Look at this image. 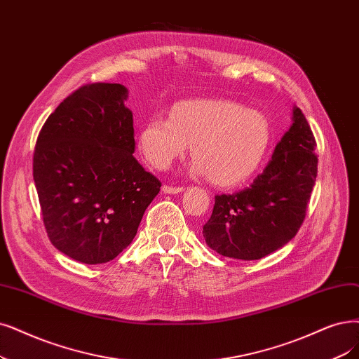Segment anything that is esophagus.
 <instances>
[{"label": "esophagus", "mask_w": 359, "mask_h": 359, "mask_svg": "<svg viewBox=\"0 0 359 359\" xmlns=\"http://www.w3.org/2000/svg\"><path fill=\"white\" fill-rule=\"evenodd\" d=\"M183 187H170V184H164L163 187V192L164 194H182L183 192Z\"/></svg>", "instance_id": "obj_1"}]
</instances>
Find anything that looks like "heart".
Returning a JSON list of instances; mask_svg holds the SVG:
<instances>
[{"label":"heart","mask_w":359,"mask_h":359,"mask_svg":"<svg viewBox=\"0 0 359 359\" xmlns=\"http://www.w3.org/2000/svg\"><path fill=\"white\" fill-rule=\"evenodd\" d=\"M191 144V171L217 187H236L262 165L271 144V126L263 114L232 100L195 99L176 103L168 118L155 116L137 133L146 161L168 168Z\"/></svg>","instance_id":"b5f03b06"}]
</instances>
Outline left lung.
<instances>
[{"label": "left lung", "instance_id": "obj_1", "mask_svg": "<svg viewBox=\"0 0 359 359\" xmlns=\"http://www.w3.org/2000/svg\"><path fill=\"white\" fill-rule=\"evenodd\" d=\"M291 119L293 124L251 187L232 195H216L203 235L219 255L259 260L283 248L302 226L318 172L316 143L297 106Z\"/></svg>", "mask_w": 359, "mask_h": 359}]
</instances>
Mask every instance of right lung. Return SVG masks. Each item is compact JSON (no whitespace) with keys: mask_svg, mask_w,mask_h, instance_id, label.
I'll return each mask as SVG.
<instances>
[{"mask_svg":"<svg viewBox=\"0 0 359 359\" xmlns=\"http://www.w3.org/2000/svg\"><path fill=\"white\" fill-rule=\"evenodd\" d=\"M127 97L121 84L78 88L47 118L35 144L34 182L47 235L86 264L121 253L161 188L133 156Z\"/></svg>","mask_w":359,"mask_h":359,"instance_id":"obj_1","label":"right lung"}]
</instances>
